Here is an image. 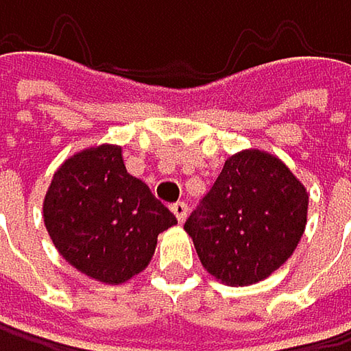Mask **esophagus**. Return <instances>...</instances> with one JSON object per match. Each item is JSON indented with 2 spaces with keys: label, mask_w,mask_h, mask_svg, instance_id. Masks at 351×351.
Wrapping results in <instances>:
<instances>
[{
  "label": "esophagus",
  "mask_w": 351,
  "mask_h": 351,
  "mask_svg": "<svg viewBox=\"0 0 351 351\" xmlns=\"http://www.w3.org/2000/svg\"><path fill=\"white\" fill-rule=\"evenodd\" d=\"M171 211H173V215L178 217V221H184L186 215H188V205H186V203H173V205H171Z\"/></svg>",
  "instance_id": "obj_1"
}]
</instances>
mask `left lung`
<instances>
[{"label":"left lung","mask_w":351,"mask_h":351,"mask_svg":"<svg viewBox=\"0 0 351 351\" xmlns=\"http://www.w3.org/2000/svg\"><path fill=\"white\" fill-rule=\"evenodd\" d=\"M306 217L308 192L289 167L268 152L243 150L223 163L184 230L209 274L247 287L291 257Z\"/></svg>","instance_id":"8db88e82"}]
</instances>
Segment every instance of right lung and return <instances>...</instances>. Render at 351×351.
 <instances>
[{"instance_id": "right-lung-1", "label": "right lung", "mask_w": 351, "mask_h": 351, "mask_svg": "<svg viewBox=\"0 0 351 351\" xmlns=\"http://www.w3.org/2000/svg\"><path fill=\"white\" fill-rule=\"evenodd\" d=\"M43 221L71 266L110 285L142 272L156 237L178 223L150 188L128 173L121 148L110 144L62 163L43 201Z\"/></svg>"}]
</instances>
